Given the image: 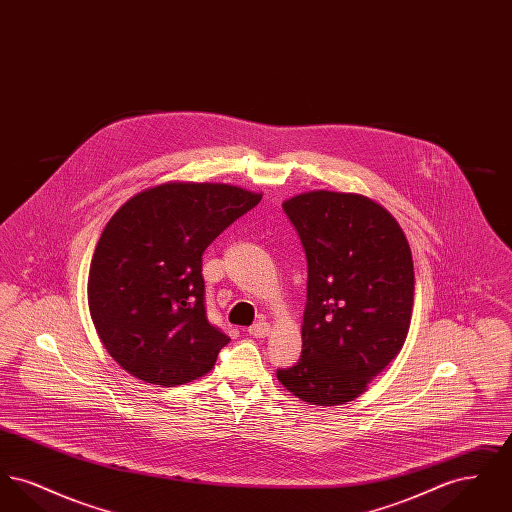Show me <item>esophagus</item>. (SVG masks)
Instances as JSON below:
<instances>
[{
    "instance_id": "34e87169",
    "label": "esophagus",
    "mask_w": 512,
    "mask_h": 512,
    "mask_svg": "<svg viewBox=\"0 0 512 512\" xmlns=\"http://www.w3.org/2000/svg\"><path fill=\"white\" fill-rule=\"evenodd\" d=\"M253 338H265L270 334V324L265 322V320H259V322H255L253 326H249V330H247Z\"/></svg>"
}]
</instances>
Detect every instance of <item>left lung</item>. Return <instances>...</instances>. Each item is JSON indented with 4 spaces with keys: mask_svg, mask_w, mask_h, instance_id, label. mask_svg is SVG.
Wrapping results in <instances>:
<instances>
[{
    "mask_svg": "<svg viewBox=\"0 0 512 512\" xmlns=\"http://www.w3.org/2000/svg\"><path fill=\"white\" fill-rule=\"evenodd\" d=\"M307 257L303 351L282 386L320 407L353 401L401 351L413 313L411 247L365 195L309 192L284 201Z\"/></svg>",
    "mask_w": 512,
    "mask_h": 512,
    "instance_id": "obj_1",
    "label": "left lung"
}]
</instances>
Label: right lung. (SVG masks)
I'll use <instances>...</instances> for the list:
<instances>
[{
  "label": "right lung",
  "mask_w": 512,
  "mask_h": 512,
  "mask_svg": "<svg viewBox=\"0 0 512 512\" xmlns=\"http://www.w3.org/2000/svg\"><path fill=\"white\" fill-rule=\"evenodd\" d=\"M259 201L228 184L171 182L134 195L107 222L88 305L126 372L171 388L213 368L230 338L207 318L203 253Z\"/></svg>",
  "instance_id": "add662e5"
}]
</instances>
